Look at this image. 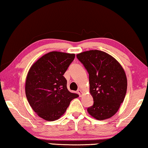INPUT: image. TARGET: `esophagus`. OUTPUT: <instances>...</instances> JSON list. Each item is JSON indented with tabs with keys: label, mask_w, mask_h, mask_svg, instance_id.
Instances as JSON below:
<instances>
[{
	"label": "esophagus",
	"mask_w": 148,
	"mask_h": 148,
	"mask_svg": "<svg viewBox=\"0 0 148 148\" xmlns=\"http://www.w3.org/2000/svg\"><path fill=\"white\" fill-rule=\"evenodd\" d=\"M77 93H78V94L79 95V96H81V94H82V91H81V90L80 89H79L78 90H77Z\"/></svg>",
	"instance_id": "1"
}]
</instances>
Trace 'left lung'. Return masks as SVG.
Segmentation results:
<instances>
[{
    "instance_id": "1",
    "label": "left lung",
    "mask_w": 148,
    "mask_h": 148,
    "mask_svg": "<svg viewBox=\"0 0 148 148\" xmlns=\"http://www.w3.org/2000/svg\"><path fill=\"white\" fill-rule=\"evenodd\" d=\"M77 57L89 73V92L93 98V105L87 108L89 114L98 120L110 118L125 98V71L114 57L101 51H87Z\"/></svg>"
}]
</instances>
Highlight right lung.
<instances>
[{
	"label": "right lung",
	"instance_id": "add662e5",
	"mask_svg": "<svg viewBox=\"0 0 148 148\" xmlns=\"http://www.w3.org/2000/svg\"><path fill=\"white\" fill-rule=\"evenodd\" d=\"M75 56L52 51L38 59L28 72L25 82L27 100L34 111L45 120L60 118L71 100L79 97L69 91L63 76Z\"/></svg>",
	"mask_w": 148,
	"mask_h": 148
}]
</instances>
